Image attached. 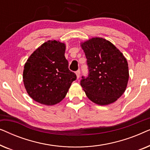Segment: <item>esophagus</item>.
<instances>
[{
  "label": "esophagus",
  "mask_w": 150,
  "mask_h": 150,
  "mask_svg": "<svg viewBox=\"0 0 150 150\" xmlns=\"http://www.w3.org/2000/svg\"><path fill=\"white\" fill-rule=\"evenodd\" d=\"M76 78L78 79L80 77V75H81V71L78 70V71H76Z\"/></svg>",
  "instance_id": "obj_1"
}]
</instances>
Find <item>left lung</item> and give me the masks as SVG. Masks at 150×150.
<instances>
[{"mask_svg":"<svg viewBox=\"0 0 150 150\" xmlns=\"http://www.w3.org/2000/svg\"><path fill=\"white\" fill-rule=\"evenodd\" d=\"M87 59L89 74L81 85L86 96L96 104L108 105L126 91L128 64L123 53L109 41L99 37L81 42Z\"/></svg>","mask_w":150,"mask_h":150,"instance_id":"obj_1","label":"left lung"}]
</instances>
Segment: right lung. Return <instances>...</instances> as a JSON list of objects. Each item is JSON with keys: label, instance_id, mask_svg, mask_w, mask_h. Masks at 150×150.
<instances>
[{"label": "right lung", "instance_id": "obj_1", "mask_svg": "<svg viewBox=\"0 0 150 150\" xmlns=\"http://www.w3.org/2000/svg\"><path fill=\"white\" fill-rule=\"evenodd\" d=\"M66 46L59 40H48L38 47L24 64L23 82L28 96L46 106L64 99L76 76L68 68Z\"/></svg>", "mask_w": 150, "mask_h": 150}]
</instances>
